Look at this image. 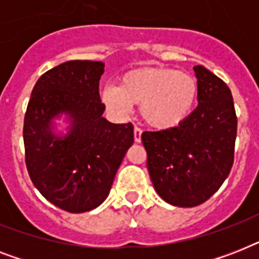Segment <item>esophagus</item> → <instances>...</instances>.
I'll list each match as a JSON object with an SVG mask.
<instances>
[{
  "label": "esophagus",
  "instance_id": "1",
  "mask_svg": "<svg viewBox=\"0 0 259 259\" xmlns=\"http://www.w3.org/2000/svg\"><path fill=\"white\" fill-rule=\"evenodd\" d=\"M141 136L142 130L140 127H134V140H136V142H141Z\"/></svg>",
  "mask_w": 259,
  "mask_h": 259
}]
</instances>
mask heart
I'll return each mask as SVG.
<instances>
[{
  "instance_id": "heart-1",
  "label": "heart",
  "mask_w": 259,
  "mask_h": 259,
  "mask_svg": "<svg viewBox=\"0 0 259 259\" xmlns=\"http://www.w3.org/2000/svg\"><path fill=\"white\" fill-rule=\"evenodd\" d=\"M197 97L196 80L188 74L161 67H145L126 72L121 86L109 83L102 102L113 114L126 117L133 105L141 106L144 121L154 129L180 125L192 111Z\"/></svg>"
}]
</instances>
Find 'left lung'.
<instances>
[{
  "instance_id": "obj_1",
  "label": "left lung",
  "mask_w": 259,
  "mask_h": 259,
  "mask_svg": "<svg viewBox=\"0 0 259 259\" xmlns=\"http://www.w3.org/2000/svg\"><path fill=\"white\" fill-rule=\"evenodd\" d=\"M199 105L180 125L144 132L148 170L156 192L176 207L208 200L234 162L237 115L231 91L203 66L193 67Z\"/></svg>"
}]
</instances>
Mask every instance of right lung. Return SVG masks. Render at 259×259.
<instances>
[{"label": "right lung", "mask_w": 259, "mask_h": 259, "mask_svg": "<svg viewBox=\"0 0 259 259\" xmlns=\"http://www.w3.org/2000/svg\"><path fill=\"white\" fill-rule=\"evenodd\" d=\"M102 62L70 60L34 84L24 119L26 169L38 192L72 213L91 211L109 195L126 152L132 123H111L102 114ZM64 115L66 135L54 121Z\"/></svg>", "instance_id": "obj_1"}]
</instances>
